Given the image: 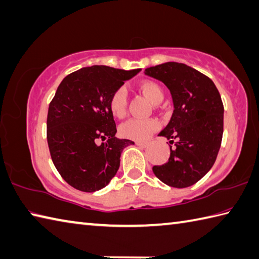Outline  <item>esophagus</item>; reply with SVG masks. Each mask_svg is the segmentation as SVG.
<instances>
[{"label": "esophagus", "instance_id": "34e87169", "mask_svg": "<svg viewBox=\"0 0 259 259\" xmlns=\"http://www.w3.org/2000/svg\"><path fill=\"white\" fill-rule=\"evenodd\" d=\"M136 145H137L138 147H140V148H146L148 146L147 143H140V142H137V143H136Z\"/></svg>", "mask_w": 259, "mask_h": 259}]
</instances>
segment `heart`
Here are the masks:
<instances>
[{
	"label": "heart",
	"mask_w": 259,
	"mask_h": 259,
	"mask_svg": "<svg viewBox=\"0 0 259 259\" xmlns=\"http://www.w3.org/2000/svg\"><path fill=\"white\" fill-rule=\"evenodd\" d=\"M139 91L148 98V101L154 105H157L163 100V91L156 82L145 80L139 84ZM109 110L111 114L117 119H122L126 113V95L125 89L119 88L112 94L109 101ZM158 128L156 120H139L130 119L122 123L119 128V133L123 138L136 140V142H145Z\"/></svg>",
	"instance_id": "obj_1"
}]
</instances>
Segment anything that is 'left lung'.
<instances>
[{
	"label": "left lung",
	"instance_id": "obj_1",
	"mask_svg": "<svg viewBox=\"0 0 259 259\" xmlns=\"http://www.w3.org/2000/svg\"><path fill=\"white\" fill-rule=\"evenodd\" d=\"M162 81L173 101L171 120L158 136L170 140V157L153 172L165 185L187 188L199 181L211 166L223 135V103L214 82L196 69L166 62L145 70Z\"/></svg>",
	"mask_w": 259,
	"mask_h": 259
}]
</instances>
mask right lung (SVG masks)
<instances>
[{"label":"right lung","mask_w":259,"mask_h":259,"mask_svg":"<svg viewBox=\"0 0 259 259\" xmlns=\"http://www.w3.org/2000/svg\"><path fill=\"white\" fill-rule=\"evenodd\" d=\"M139 71L93 65L68 74L59 84L49 106L48 144L56 170L71 187L94 192L109 185L122 150L135 144L115 137L109 101ZM101 140L105 143L98 144Z\"/></svg>","instance_id":"right-lung-1"}]
</instances>
